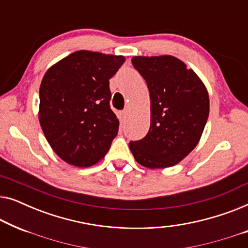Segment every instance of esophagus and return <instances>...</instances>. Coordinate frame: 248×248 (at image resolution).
<instances>
[{
  "label": "esophagus",
  "instance_id": "esophagus-1",
  "mask_svg": "<svg viewBox=\"0 0 248 248\" xmlns=\"http://www.w3.org/2000/svg\"><path fill=\"white\" fill-rule=\"evenodd\" d=\"M127 114H128V110L127 109H124L123 111H122V118H123V120H125V118L127 117Z\"/></svg>",
  "mask_w": 248,
  "mask_h": 248
}]
</instances>
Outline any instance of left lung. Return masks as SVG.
<instances>
[{
    "label": "left lung",
    "mask_w": 248,
    "mask_h": 248,
    "mask_svg": "<svg viewBox=\"0 0 248 248\" xmlns=\"http://www.w3.org/2000/svg\"><path fill=\"white\" fill-rule=\"evenodd\" d=\"M132 64L148 84L151 123L143 139L128 143L131 152L147 168L171 167L199 143L209 116L208 91L174 56H134Z\"/></svg>",
    "instance_id": "1"
}]
</instances>
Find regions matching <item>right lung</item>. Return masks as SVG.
Returning a JSON list of instances; mask_svg holds the SVG:
<instances>
[{"label":"right lung","mask_w":248,"mask_h":248,"mask_svg":"<svg viewBox=\"0 0 248 248\" xmlns=\"http://www.w3.org/2000/svg\"><path fill=\"white\" fill-rule=\"evenodd\" d=\"M124 56L78 50L49 67L39 89V123L55 154L90 167L105 157L118 133L110 109L109 79Z\"/></svg>","instance_id":"1"}]
</instances>
